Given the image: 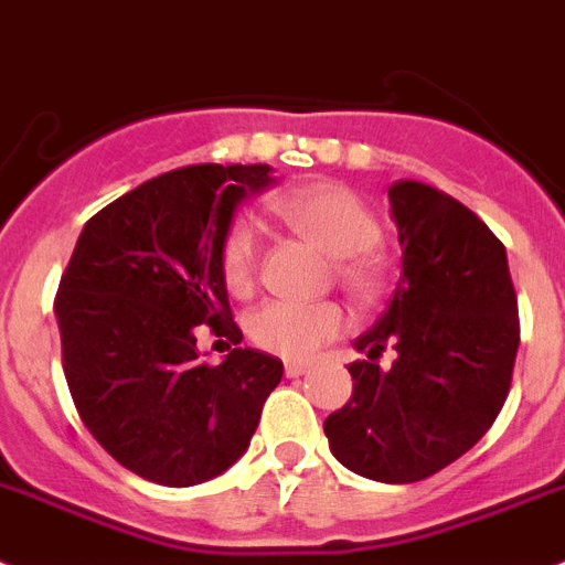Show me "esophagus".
<instances>
[{
    "label": "esophagus",
    "instance_id": "obj_1",
    "mask_svg": "<svg viewBox=\"0 0 565 565\" xmlns=\"http://www.w3.org/2000/svg\"><path fill=\"white\" fill-rule=\"evenodd\" d=\"M309 371V365L307 363H287L284 365V374H287V377H301V374H307Z\"/></svg>",
    "mask_w": 565,
    "mask_h": 565
}]
</instances>
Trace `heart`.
<instances>
[{"label":"heart","instance_id":"1","mask_svg":"<svg viewBox=\"0 0 565 565\" xmlns=\"http://www.w3.org/2000/svg\"><path fill=\"white\" fill-rule=\"evenodd\" d=\"M273 213L295 233L329 253L338 281L360 301H374L383 289V270L374 258V247L383 238V227L369 205L352 188L338 182H312L295 188L273 202ZM222 278L227 289L245 295L258 273V233L250 220H236L222 238ZM349 329V318L332 301L298 303L267 301L247 318L250 340L264 352L278 358H312L327 340Z\"/></svg>","mask_w":565,"mask_h":565}]
</instances>
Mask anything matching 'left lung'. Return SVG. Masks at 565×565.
I'll return each mask as SVG.
<instances>
[{"label":"left lung","instance_id":"obj_1","mask_svg":"<svg viewBox=\"0 0 565 565\" xmlns=\"http://www.w3.org/2000/svg\"><path fill=\"white\" fill-rule=\"evenodd\" d=\"M403 276L354 349L352 399L327 416L334 459L365 479L411 484L490 430L512 383L518 301L504 245L467 205L416 180L388 188ZM391 344V370L376 360Z\"/></svg>","mask_w":565,"mask_h":565}]
</instances>
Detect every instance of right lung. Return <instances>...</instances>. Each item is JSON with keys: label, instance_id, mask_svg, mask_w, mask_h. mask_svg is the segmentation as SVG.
Instances as JSON below:
<instances>
[{"label": "right lung", "instance_id": "add662e5", "mask_svg": "<svg viewBox=\"0 0 565 565\" xmlns=\"http://www.w3.org/2000/svg\"><path fill=\"white\" fill-rule=\"evenodd\" d=\"M270 166H185L86 222L55 318L70 394L89 434L140 479L194 487L250 445L284 365L256 349L200 360L196 334L242 340L222 278V238ZM222 343V340H220Z\"/></svg>", "mask_w": 565, "mask_h": 565}]
</instances>
